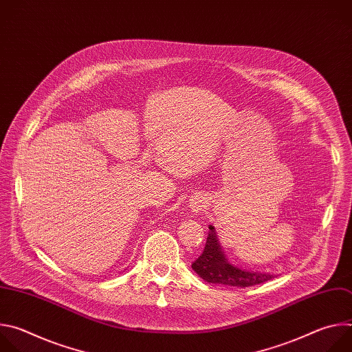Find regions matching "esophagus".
Here are the masks:
<instances>
[{"label":"esophagus","instance_id":"obj_1","mask_svg":"<svg viewBox=\"0 0 352 352\" xmlns=\"http://www.w3.org/2000/svg\"><path fill=\"white\" fill-rule=\"evenodd\" d=\"M208 205V199L204 193H196L195 196H192L190 199V209L193 210V213H200Z\"/></svg>","mask_w":352,"mask_h":352}]
</instances>
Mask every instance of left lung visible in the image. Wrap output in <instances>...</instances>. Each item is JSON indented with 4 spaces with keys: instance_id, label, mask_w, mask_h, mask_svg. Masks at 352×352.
I'll list each match as a JSON object with an SVG mask.
<instances>
[{
    "instance_id": "obj_1",
    "label": "left lung",
    "mask_w": 352,
    "mask_h": 352,
    "mask_svg": "<svg viewBox=\"0 0 352 352\" xmlns=\"http://www.w3.org/2000/svg\"><path fill=\"white\" fill-rule=\"evenodd\" d=\"M196 274L208 283L230 287H252L274 278V274L248 272L231 265L220 248L213 226H209V235L202 255L192 262Z\"/></svg>"
}]
</instances>
